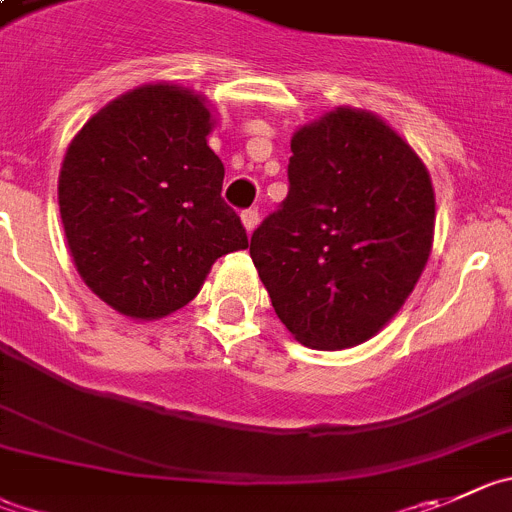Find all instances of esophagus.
<instances>
[{"mask_svg":"<svg viewBox=\"0 0 512 512\" xmlns=\"http://www.w3.org/2000/svg\"><path fill=\"white\" fill-rule=\"evenodd\" d=\"M242 224H245L247 234L255 232V227L260 224V214H257V209H247V212H242Z\"/></svg>","mask_w":512,"mask_h":512,"instance_id":"34e87169","label":"esophagus"}]
</instances>
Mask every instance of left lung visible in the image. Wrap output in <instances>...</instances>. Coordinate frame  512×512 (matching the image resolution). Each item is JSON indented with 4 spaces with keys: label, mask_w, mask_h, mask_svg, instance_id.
<instances>
[{
    "label": "left lung",
    "mask_w": 512,
    "mask_h": 512,
    "mask_svg": "<svg viewBox=\"0 0 512 512\" xmlns=\"http://www.w3.org/2000/svg\"><path fill=\"white\" fill-rule=\"evenodd\" d=\"M290 191L250 257L295 341L341 351L407 303L434 242V186L384 118L338 105L290 138Z\"/></svg>",
    "instance_id": "obj_1"
}]
</instances>
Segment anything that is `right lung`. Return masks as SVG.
Wrapping results in <instances>:
<instances>
[{"label":"right lung","mask_w":512,"mask_h":512,"mask_svg":"<svg viewBox=\"0 0 512 512\" xmlns=\"http://www.w3.org/2000/svg\"><path fill=\"white\" fill-rule=\"evenodd\" d=\"M214 123L202 93L148 83L93 113L65 151L57 202L70 257L126 318L184 308L219 257L250 245L222 199Z\"/></svg>","instance_id":"obj_1"}]
</instances>
